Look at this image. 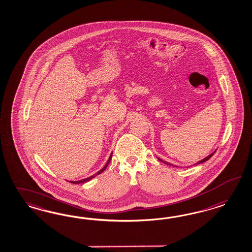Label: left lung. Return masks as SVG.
Segmentation results:
<instances>
[{"label": "left lung", "instance_id": "left-lung-1", "mask_svg": "<svg viewBox=\"0 0 252 252\" xmlns=\"http://www.w3.org/2000/svg\"><path fill=\"white\" fill-rule=\"evenodd\" d=\"M214 153H215V152H214V153H212V154H210L209 156H207L206 158L205 159H203V160H200V161H198V163H201V162H204V161H206V160H209L213 155H214ZM159 160H160V161H162V162H164V163H166V164H168V165H170V163H168V162H165V161H163L162 160H160V159H159Z\"/></svg>", "mask_w": 252, "mask_h": 252}]
</instances>
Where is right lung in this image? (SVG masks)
Instances as JSON below:
<instances>
[{"instance_id":"obj_1","label":"right lung","mask_w":252,"mask_h":252,"mask_svg":"<svg viewBox=\"0 0 252 252\" xmlns=\"http://www.w3.org/2000/svg\"><path fill=\"white\" fill-rule=\"evenodd\" d=\"M112 154L113 153H111V156H110V158H109V160H108V161L106 162V164L104 165V167L102 168L101 170H99V172L97 173V174H95V175H93V176H90V177H88V178H85V179H82V180H80V181H76V182H71V183H74V184H82L85 183V182H88V181H90L91 179H92L93 177H95L96 176H98V175H99V174H101L105 169H106L107 166H108V164H109V162H110V160H111V158H112Z\"/></svg>"}]
</instances>
